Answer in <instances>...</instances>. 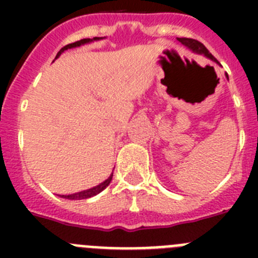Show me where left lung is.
Wrapping results in <instances>:
<instances>
[{
    "label": "left lung",
    "mask_w": 258,
    "mask_h": 258,
    "mask_svg": "<svg viewBox=\"0 0 258 258\" xmlns=\"http://www.w3.org/2000/svg\"><path fill=\"white\" fill-rule=\"evenodd\" d=\"M179 42H182V44L184 45V46H187L188 49H191L192 51L198 52V54H203L204 56H207V58H209L211 60L216 61V63H218V60L216 58H214L213 55H212L211 52L208 51V49H207L204 45L202 44V42H199L198 40H194V38H186V37H182V38H178ZM227 76V75H226Z\"/></svg>",
    "instance_id": "obj_1"
}]
</instances>
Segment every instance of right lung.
<instances>
[{
  "instance_id": "obj_1",
  "label": "right lung",
  "mask_w": 258,
  "mask_h": 258,
  "mask_svg": "<svg viewBox=\"0 0 258 258\" xmlns=\"http://www.w3.org/2000/svg\"><path fill=\"white\" fill-rule=\"evenodd\" d=\"M97 40H101V38H99V37H94V38H93V40H90V38H84V40L76 41V42H74V44L66 45L64 47H61V49L59 50V52H58V54H56V58H58V56L60 55L61 52L64 51V50L72 49V47L81 46V45L89 44V42H92V41H97ZM112 175H113V173H111V175H109V177L106 179V181H103V182H102V183H99V184H98V186H95V187L89 188V190L80 191V192H76V194H71V195H61V198H64V199H70V200H83V199H88V198L94 197V195L99 194V192H101V191H103L104 188H106L107 186H108V184L111 183V181H112Z\"/></svg>"
}]
</instances>
